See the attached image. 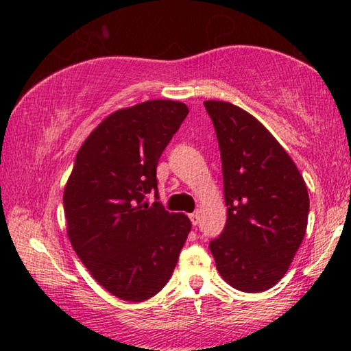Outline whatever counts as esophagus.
Listing matches in <instances>:
<instances>
[{
    "label": "esophagus",
    "instance_id": "obj_1",
    "mask_svg": "<svg viewBox=\"0 0 351 351\" xmlns=\"http://www.w3.org/2000/svg\"><path fill=\"white\" fill-rule=\"evenodd\" d=\"M189 217H191V221L193 226H197L199 223V210H195V213H192Z\"/></svg>",
    "mask_w": 351,
    "mask_h": 351
}]
</instances>
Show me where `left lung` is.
Returning a JSON list of instances; mask_svg holds the SVG:
<instances>
[{
  "mask_svg": "<svg viewBox=\"0 0 351 351\" xmlns=\"http://www.w3.org/2000/svg\"><path fill=\"white\" fill-rule=\"evenodd\" d=\"M220 147L226 225L209 242L220 276L242 292H264L289 270L308 226L309 195L295 162L252 114L204 101Z\"/></svg>",
  "mask_w": 351,
  "mask_h": 351,
  "instance_id": "1",
  "label": "left lung"
}]
</instances>
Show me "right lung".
I'll list each match as a JSON object with an SVG mask.
<instances>
[{
	"mask_svg": "<svg viewBox=\"0 0 351 351\" xmlns=\"http://www.w3.org/2000/svg\"><path fill=\"white\" fill-rule=\"evenodd\" d=\"M187 114L171 99L115 110L82 143L64 189L71 247L98 285L126 302H145L169 282L191 232L186 214L147 202Z\"/></svg>",
	"mask_w": 351,
	"mask_h": 351,
	"instance_id": "obj_1",
	"label": "right lung"
}]
</instances>
